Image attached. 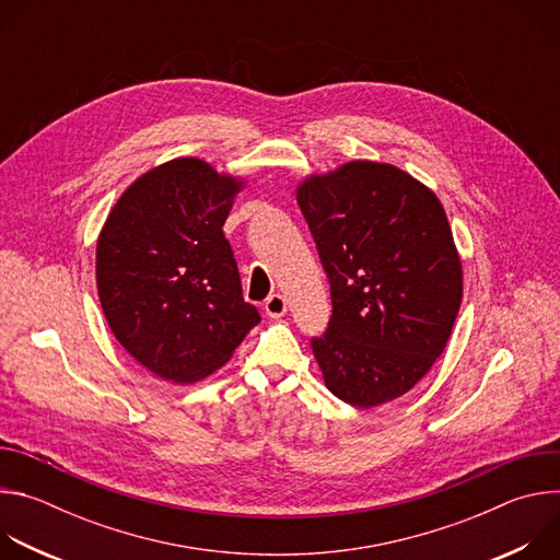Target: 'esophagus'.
I'll list each match as a JSON object with an SVG mask.
<instances>
[{"label": "esophagus", "mask_w": 560, "mask_h": 560, "mask_svg": "<svg viewBox=\"0 0 560 560\" xmlns=\"http://www.w3.org/2000/svg\"><path fill=\"white\" fill-rule=\"evenodd\" d=\"M264 310H266V314H268V316H272V318L283 316V314H285V310H288L285 296H283V294H270V296L266 299Z\"/></svg>", "instance_id": "esophagus-1"}]
</instances>
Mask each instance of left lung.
I'll return each instance as SVG.
<instances>
[{
	"mask_svg": "<svg viewBox=\"0 0 560 560\" xmlns=\"http://www.w3.org/2000/svg\"><path fill=\"white\" fill-rule=\"evenodd\" d=\"M330 281L312 339L328 389L368 410L410 392L447 346L463 268L439 197L392 164L348 162L296 188Z\"/></svg>",
	"mask_w": 560,
	"mask_h": 560,
	"instance_id": "obj_1",
	"label": "left lung"
}]
</instances>
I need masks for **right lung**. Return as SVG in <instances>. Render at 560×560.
<instances>
[{"mask_svg": "<svg viewBox=\"0 0 560 560\" xmlns=\"http://www.w3.org/2000/svg\"><path fill=\"white\" fill-rule=\"evenodd\" d=\"M244 179L179 156L126 188L97 238V292L124 350L152 374L195 383L261 322L244 301L223 223Z\"/></svg>", "mask_w": 560, "mask_h": 560, "instance_id": "1", "label": "right lung"}]
</instances>
